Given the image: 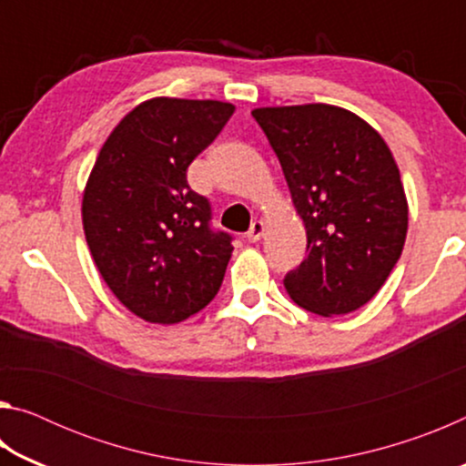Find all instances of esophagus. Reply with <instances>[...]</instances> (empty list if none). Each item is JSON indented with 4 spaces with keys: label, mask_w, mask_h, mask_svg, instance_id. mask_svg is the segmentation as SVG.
<instances>
[{
    "label": "esophagus",
    "mask_w": 466,
    "mask_h": 466,
    "mask_svg": "<svg viewBox=\"0 0 466 466\" xmlns=\"http://www.w3.org/2000/svg\"><path fill=\"white\" fill-rule=\"evenodd\" d=\"M265 236V222H261V219H255V222L250 224L248 232H247V240L248 242H258Z\"/></svg>",
    "instance_id": "34e87169"
}]
</instances>
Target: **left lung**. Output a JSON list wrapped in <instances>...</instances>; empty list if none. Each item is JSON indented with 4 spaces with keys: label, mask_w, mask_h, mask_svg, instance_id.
Instances as JSON below:
<instances>
[{
    "label": "left lung",
    "mask_w": 466,
    "mask_h": 466,
    "mask_svg": "<svg viewBox=\"0 0 466 466\" xmlns=\"http://www.w3.org/2000/svg\"><path fill=\"white\" fill-rule=\"evenodd\" d=\"M306 226V258L283 278L298 306L322 317L370 302L403 252L407 199L384 139L330 105L255 108Z\"/></svg>",
    "instance_id": "1"
}]
</instances>
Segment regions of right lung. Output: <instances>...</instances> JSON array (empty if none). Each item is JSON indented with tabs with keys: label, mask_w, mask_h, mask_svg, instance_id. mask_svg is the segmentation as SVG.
I'll use <instances>...</instances> for the list:
<instances>
[{
	"label": "right lung",
	"mask_w": 466,
	"mask_h": 466,
	"mask_svg": "<svg viewBox=\"0 0 466 466\" xmlns=\"http://www.w3.org/2000/svg\"><path fill=\"white\" fill-rule=\"evenodd\" d=\"M234 113L230 102L152 98L102 146L82 201L102 279L139 319L172 325L216 298L232 236L211 228L208 197L187 168Z\"/></svg>",
	"instance_id": "1"
}]
</instances>
